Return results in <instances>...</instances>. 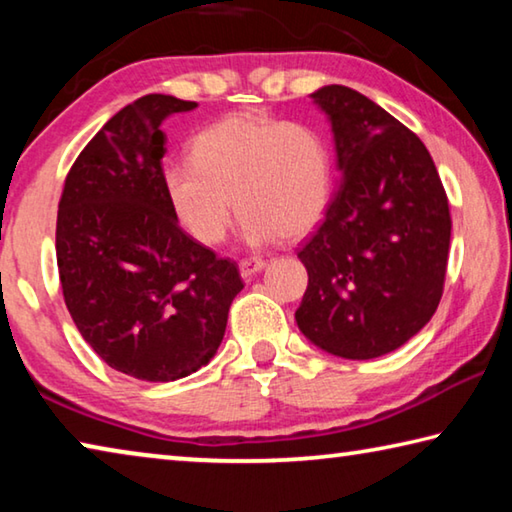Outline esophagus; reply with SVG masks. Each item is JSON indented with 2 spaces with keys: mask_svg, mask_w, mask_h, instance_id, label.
Listing matches in <instances>:
<instances>
[{
  "mask_svg": "<svg viewBox=\"0 0 512 512\" xmlns=\"http://www.w3.org/2000/svg\"><path fill=\"white\" fill-rule=\"evenodd\" d=\"M266 266L264 259H241L239 264V273L244 280H253V277L262 271V268Z\"/></svg>",
  "mask_w": 512,
  "mask_h": 512,
  "instance_id": "obj_1",
  "label": "esophagus"
}]
</instances>
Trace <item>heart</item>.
<instances>
[{
    "instance_id": "b5f03b06",
    "label": "heart",
    "mask_w": 512,
    "mask_h": 512,
    "mask_svg": "<svg viewBox=\"0 0 512 512\" xmlns=\"http://www.w3.org/2000/svg\"><path fill=\"white\" fill-rule=\"evenodd\" d=\"M192 158L167 167L164 189L180 223L205 246L228 235L235 205L248 246L305 237L327 212L332 153L311 126L232 112L194 137Z\"/></svg>"
}]
</instances>
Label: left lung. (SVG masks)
<instances>
[{
	"mask_svg": "<svg viewBox=\"0 0 512 512\" xmlns=\"http://www.w3.org/2000/svg\"><path fill=\"white\" fill-rule=\"evenodd\" d=\"M332 126L339 189L305 246L296 323L334 357L375 359L429 323L443 296L452 216L427 146L345 85L309 94Z\"/></svg>",
	"mask_w": 512,
	"mask_h": 512,
	"instance_id": "1",
	"label": "left lung"
}]
</instances>
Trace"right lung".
<instances>
[{
    "mask_svg": "<svg viewBox=\"0 0 512 512\" xmlns=\"http://www.w3.org/2000/svg\"><path fill=\"white\" fill-rule=\"evenodd\" d=\"M198 103L146 94L121 108L69 169L56 221L65 305L110 368L176 381L223 341L239 268L178 225L164 189L162 121Z\"/></svg>",
    "mask_w": 512,
    "mask_h": 512,
    "instance_id": "obj_1",
    "label": "right lung"
}]
</instances>
